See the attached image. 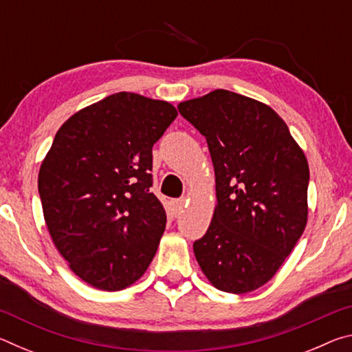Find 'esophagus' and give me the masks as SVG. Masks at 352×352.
<instances>
[{
    "mask_svg": "<svg viewBox=\"0 0 352 352\" xmlns=\"http://www.w3.org/2000/svg\"><path fill=\"white\" fill-rule=\"evenodd\" d=\"M183 206H184V199L172 200L170 201V212H172V216H178V214L183 211Z\"/></svg>",
    "mask_w": 352,
    "mask_h": 352,
    "instance_id": "1",
    "label": "esophagus"
}]
</instances>
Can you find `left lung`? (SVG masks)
I'll return each mask as SVG.
<instances>
[{"instance_id":"1","label":"left lung","mask_w":352,"mask_h":352,"mask_svg":"<svg viewBox=\"0 0 352 352\" xmlns=\"http://www.w3.org/2000/svg\"><path fill=\"white\" fill-rule=\"evenodd\" d=\"M205 136L217 205L194 254L214 287L247 294L275 276L307 223L309 164L269 105L228 90L178 104Z\"/></svg>"}]
</instances>
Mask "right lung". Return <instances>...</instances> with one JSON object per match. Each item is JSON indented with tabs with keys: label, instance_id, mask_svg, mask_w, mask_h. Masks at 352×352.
Instances as JSON below:
<instances>
[{
	"label": "right lung",
	"instance_id": "right-lung-1",
	"mask_svg": "<svg viewBox=\"0 0 352 352\" xmlns=\"http://www.w3.org/2000/svg\"><path fill=\"white\" fill-rule=\"evenodd\" d=\"M177 110L166 100L115 93L58 129L38 172L47 231L82 281L122 290L144 275L166 228L151 192L152 147Z\"/></svg>",
	"mask_w": 352,
	"mask_h": 352
}]
</instances>
